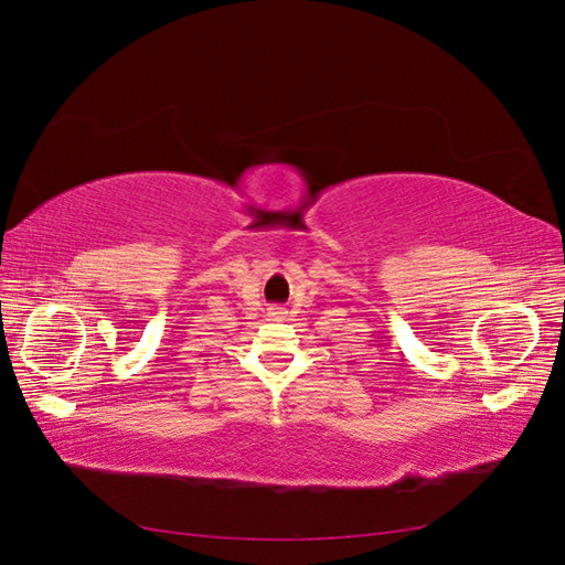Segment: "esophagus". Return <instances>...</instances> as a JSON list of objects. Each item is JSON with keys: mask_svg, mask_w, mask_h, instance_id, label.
Here are the masks:
<instances>
[{"mask_svg": "<svg viewBox=\"0 0 565 565\" xmlns=\"http://www.w3.org/2000/svg\"><path fill=\"white\" fill-rule=\"evenodd\" d=\"M270 316L273 318H282V311L280 309H270Z\"/></svg>", "mask_w": 565, "mask_h": 565, "instance_id": "34e87169", "label": "esophagus"}]
</instances>
